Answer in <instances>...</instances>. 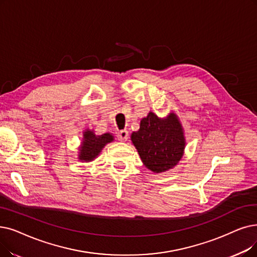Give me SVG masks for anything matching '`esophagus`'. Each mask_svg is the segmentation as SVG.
<instances>
[{
	"label": "esophagus",
	"mask_w": 257,
	"mask_h": 257,
	"mask_svg": "<svg viewBox=\"0 0 257 257\" xmlns=\"http://www.w3.org/2000/svg\"><path fill=\"white\" fill-rule=\"evenodd\" d=\"M128 137H129V133L127 130H121L117 135V139L119 142H126L128 140Z\"/></svg>",
	"instance_id": "esophagus-1"
}]
</instances>
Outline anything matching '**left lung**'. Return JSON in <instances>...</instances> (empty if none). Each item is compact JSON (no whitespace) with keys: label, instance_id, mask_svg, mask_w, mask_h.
I'll return each mask as SVG.
<instances>
[{"label":"left lung","instance_id":"left-lung-1","mask_svg":"<svg viewBox=\"0 0 257 257\" xmlns=\"http://www.w3.org/2000/svg\"><path fill=\"white\" fill-rule=\"evenodd\" d=\"M131 141L145 167L153 173L174 168L182 160L186 147L184 128L173 111L166 117L150 111L141 119L139 131L132 132Z\"/></svg>","mask_w":257,"mask_h":257}]
</instances>
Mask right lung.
<instances>
[{
	"mask_svg": "<svg viewBox=\"0 0 257 257\" xmlns=\"http://www.w3.org/2000/svg\"><path fill=\"white\" fill-rule=\"evenodd\" d=\"M113 141L114 137L110 132L96 136L93 129L88 128L84 130L82 143L79 147V152H77V160L85 163L94 161L106 145Z\"/></svg>",
	"mask_w": 257,
	"mask_h": 257,
	"instance_id": "obj_1",
	"label": "right lung"
}]
</instances>
